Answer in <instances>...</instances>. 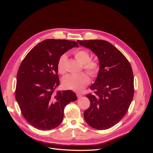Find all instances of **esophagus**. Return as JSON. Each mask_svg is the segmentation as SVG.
Here are the masks:
<instances>
[{"mask_svg": "<svg viewBox=\"0 0 153 153\" xmlns=\"http://www.w3.org/2000/svg\"><path fill=\"white\" fill-rule=\"evenodd\" d=\"M77 97L78 98H81V97H82V94H79V93H77Z\"/></svg>", "mask_w": 153, "mask_h": 153, "instance_id": "esophagus-1", "label": "esophagus"}]
</instances>
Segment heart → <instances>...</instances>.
Wrapping results in <instances>:
<instances>
[{
  "label": "heart",
  "instance_id": "heart-1",
  "mask_svg": "<svg viewBox=\"0 0 153 153\" xmlns=\"http://www.w3.org/2000/svg\"><path fill=\"white\" fill-rule=\"evenodd\" d=\"M75 58L81 64H84V69L92 76L97 74L99 69V64L97 61L89 60L90 54L85 50H77L74 51ZM67 60L66 54L61 56L58 62V70L60 73L64 71V66ZM90 79L88 75L85 72L79 74H69L64 76L62 79L63 86L68 89H71L76 92L81 91L85 86L89 84Z\"/></svg>",
  "mask_w": 153,
  "mask_h": 153
}]
</instances>
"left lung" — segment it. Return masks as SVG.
Masks as SVG:
<instances>
[{"label":"left lung","instance_id":"obj_1","mask_svg":"<svg viewBox=\"0 0 153 153\" xmlns=\"http://www.w3.org/2000/svg\"><path fill=\"white\" fill-rule=\"evenodd\" d=\"M97 56L99 70L86 97L91 105L84 113L86 123L97 130L114 126L126 114L134 95L131 66L125 56L110 43L101 39L77 40Z\"/></svg>","mask_w":153,"mask_h":153}]
</instances>
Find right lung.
<instances>
[{"label": "right lung", "mask_w": 153, "mask_h": 153, "mask_svg": "<svg viewBox=\"0 0 153 153\" xmlns=\"http://www.w3.org/2000/svg\"><path fill=\"white\" fill-rule=\"evenodd\" d=\"M76 42L48 39L36 45L25 56L17 76L15 98L23 117L40 130H50L59 126L64 108L77 100L72 91L54 92L59 85L58 62Z\"/></svg>", "instance_id": "obj_1"}]
</instances>
